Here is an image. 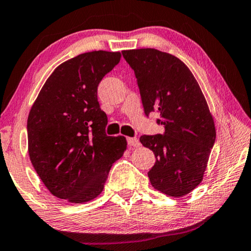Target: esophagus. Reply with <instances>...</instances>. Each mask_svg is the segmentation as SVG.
<instances>
[{"label":"esophagus","mask_w":251,"mask_h":251,"mask_svg":"<svg viewBox=\"0 0 251 251\" xmlns=\"http://www.w3.org/2000/svg\"><path fill=\"white\" fill-rule=\"evenodd\" d=\"M127 144L129 147H140V141L136 137H127Z\"/></svg>","instance_id":"1"}]
</instances>
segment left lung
<instances>
[{
	"label": "left lung",
	"mask_w": 251,
	"mask_h": 251,
	"mask_svg": "<svg viewBox=\"0 0 251 251\" xmlns=\"http://www.w3.org/2000/svg\"><path fill=\"white\" fill-rule=\"evenodd\" d=\"M134 70L144 114L156 112L164 133L142 135L156 162L148 172L158 191L169 197L188 195L200 184L216 140L213 117L199 84L176 56L154 49L123 51Z\"/></svg>",
	"instance_id": "left-lung-1"
}]
</instances>
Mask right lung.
I'll list each match as a JSON object with an SVG mask.
<instances>
[{
  "instance_id": "right-lung-1",
  "label": "right lung",
  "mask_w": 251,
  "mask_h": 251,
  "mask_svg": "<svg viewBox=\"0 0 251 251\" xmlns=\"http://www.w3.org/2000/svg\"><path fill=\"white\" fill-rule=\"evenodd\" d=\"M121 56L93 51L67 60L51 74L30 109V161L56 198L75 203L97 198L112 164L126 150L124 136L105 134L108 118L98 101L99 84Z\"/></svg>"
}]
</instances>
